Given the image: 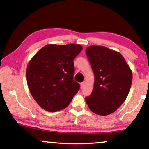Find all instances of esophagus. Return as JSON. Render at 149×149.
<instances>
[{"instance_id":"esophagus-1","label":"esophagus","mask_w":149,"mask_h":149,"mask_svg":"<svg viewBox=\"0 0 149 149\" xmlns=\"http://www.w3.org/2000/svg\"><path fill=\"white\" fill-rule=\"evenodd\" d=\"M84 86H85V83H84V82H82V83L80 84V86L81 89L84 87Z\"/></svg>"}]
</instances>
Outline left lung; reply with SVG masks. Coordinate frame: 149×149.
<instances>
[{"label": "left lung", "instance_id": "obj_1", "mask_svg": "<svg viewBox=\"0 0 149 149\" xmlns=\"http://www.w3.org/2000/svg\"><path fill=\"white\" fill-rule=\"evenodd\" d=\"M86 53L95 77L92 94L85 98L86 103L95 114H112L128 96L132 71L120 53L106 47L90 46Z\"/></svg>", "mask_w": 149, "mask_h": 149}]
</instances>
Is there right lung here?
I'll list each match as a JSON object with an SVG mask.
<instances>
[{"label": "right lung", "mask_w": 149, "mask_h": 149, "mask_svg": "<svg viewBox=\"0 0 149 149\" xmlns=\"http://www.w3.org/2000/svg\"><path fill=\"white\" fill-rule=\"evenodd\" d=\"M77 44H49L31 59L26 68V81L37 103L48 112L65 108L79 90L74 80V59L81 52Z\"/></svg>", "instance_id": "add662e5"}]
</instances>
